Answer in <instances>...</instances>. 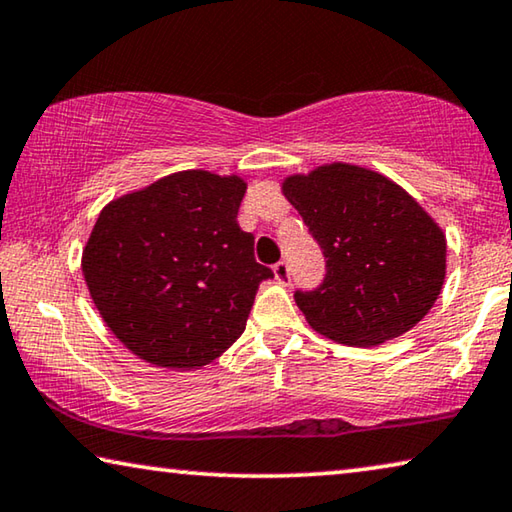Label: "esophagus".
<instances>
[{
	"label": "esophagus",
	"instance_id": "obj_1",
	"mask_svg": "<svg viewBox=\"0 0 512 512\" xmlns=\"http://www.w3.org/2000/svg\"><path fill=\"white\" fill-rule=\"evenodd\" d=\"M273 273H275V280H278L280 285H289L291 269H289V264L285 262V259H282V262H278V264L273 266Z\"/></svg>",
	"mask_w": 512,
	"mask_h": 512
}]
</instances>
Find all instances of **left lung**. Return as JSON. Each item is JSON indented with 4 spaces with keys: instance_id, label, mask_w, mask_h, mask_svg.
Instances as JSON below:
<instances>
[{
    "instance_id": "left-lung-1",
    "label": "left lung",
    "mask_w": 512,
    "mask_h": 512,
    "mask_svg": "<svg viewBox=\"0 0 512 512\" xmlns=\"http://www.w3.org/2000/svg\"><path fill=\"white\" fill-rule=\"evenodd\" d=\"M282 191L326 257L321 285L294 294L316 332L376 346L424 319L442 291L446 239L415 198L348 164L287 177Z\"/></svg>"
}]
</instances>
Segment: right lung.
<instances>
[{"label":"right lung","instance_id":"add662e5","mask_svg":"<svg viewBox=\"0 0 512 512\" xmlns=\"http://www.w3.org/2000/svg\"><path fill=\"white\" fill-rule=\"evenodd\" d=\"M243 193L237 175L184 170L102 209L81 271L104 323L141 360L196 369L246 328L273 271L237 223Z\"/></svg>","mask_w":512,"mask_h":512}]
</instances>
